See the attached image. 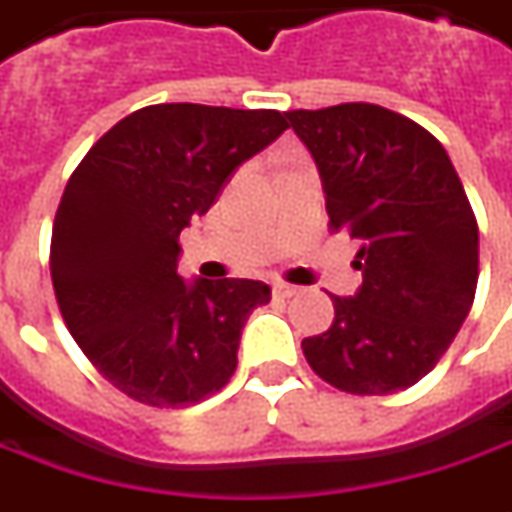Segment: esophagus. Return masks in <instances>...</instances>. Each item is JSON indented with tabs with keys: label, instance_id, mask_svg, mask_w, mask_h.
<instances>
[{
	"label": "esophagus",
	"instance_id": "obj_1",
	"mask_svg": "<svg viewBox=\"0 0 512 512\" xmlns=\"http://www.w3.org/2000/svg\"><path fill=\"white\" fill-rule=\"evenodd\" d=\"M273 292H276L278 298H292V295H298V292H301V287L287 284V281H278V284H273Z\"/></svg>",
	"mask_w": 512,
	"mask_h": 512
}]
</instances>
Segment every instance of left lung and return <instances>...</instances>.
Instances as JSON below:
<instances>
[{
    "instance_id": "8db88e82",
    "label": "left lung",
    "mask_w": 512,
    "mask_h": 512,
    "mask_svg": "<svg viewBox=\"0 0 512 512\" xmlns=\"http://www.w3.org/2000/svg\"><path fill=\"white\" fill-rule=\"evenodd\" d=\"M312 153L331 231L359 239L362 287L331 295L329 331L303 357L351 396L407 390L438 365L471 312L479 278L477 217L443 144L370 102L290 111Z\"/></svg>"
}]
</instances>
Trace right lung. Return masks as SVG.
Instances as JSON below:
<instances>
[{
    "label": "right lung",
    "mask_w": 512,
    "mask_h": 512,
    "mask_svg": "<svg viewBox=\"0 0 512 512\" xmlns=\"http://www.w3.org/2000/svg\"><path fill=\"white\" fill-rule=\"evenodd\" d=\"M287 128L281 111L147 105L72 172L52 225V287L74 343L133 401L189 407L234 376L245 320L270 301V287L250 278L186 284L178 236Z\"/></svg>",
    "instance_id": "add662e5"
}]
</instances>
